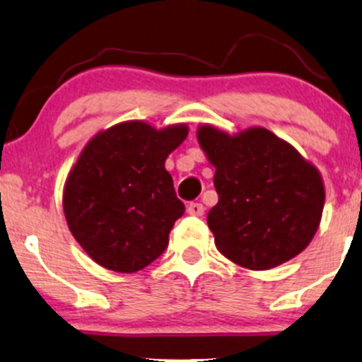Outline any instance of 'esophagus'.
<instances>
[{"instance_id":"34e87169","label":"esophagus","mask_w":362,"mask_h":362,"mask_svg":"<svg viewBox=\"0 0 362 362\" xmlns=\"http://www.w3.org/2000/svg\"><path fill=\"white\" fill-rule=\"evenodd\" d=\"M187 214L192 215V217H202V215L204 214V206L202 203H189Z\"/></svg>"}]
</instances>
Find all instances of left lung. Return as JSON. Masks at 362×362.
<instances>
[{
	"mask_svg": "<svg viewBox=\"0 0 362 362\" xmlns=\"http://www.w3.org/2000/svg\"><path fill=\"white\" fill-rule=\"evenodd\" d=\"M198 141L215 166L218 203L206 222L221 254L243 268L269 269L308 247L326 199L312 163L264 127L228 134L204 124Z\"/></svg>",
	"mask_w": 362,
	"mask_h": 362,
	"instance_id": "left-lung-1",
	"label": "left lung"
}]
</instances>
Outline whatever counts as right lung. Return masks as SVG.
<instances>
[{
    "label": "right lung",
    "instance_id": "right-lung-1",
    "mask_svg": "<svg viewBox=\"0 0 362 362\" xmlns=\"http://www.w3.org/2000/svg\"><path fill=\"white\" fill-rule=\"evenodd\" d=\"M185 124L156 129L129 120L100 131L68 175V228L94 262L117 273L144 269L166 250L185 206L164 168L185 140Z\"/></svg>",
    "mask_w": 362,
    "mask_h": 362
}]
</instances>
